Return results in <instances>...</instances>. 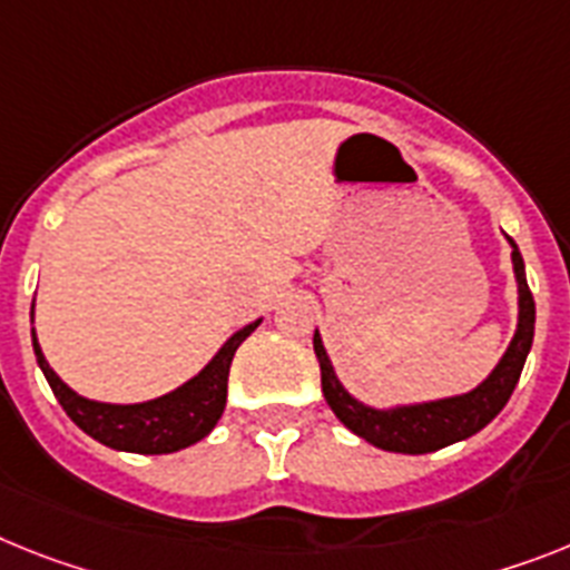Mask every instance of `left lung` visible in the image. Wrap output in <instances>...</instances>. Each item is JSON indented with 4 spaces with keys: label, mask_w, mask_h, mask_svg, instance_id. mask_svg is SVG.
<instances>
[{
    "label": "left lung",
    "mask_w": 570,
    "mask_h": 570,
    "mask_svg": "<svg viewBox=\"0 0 570 570\" xmlns=\"http://www.w3.org/2000/svg\"><path fill=\"white\" fill-rule=\"evenodd\" d=\"M510 246H513V272L515 286H519V324H515L513 342L507 344L499 365L492 367V374L478 389L466 391V394L443 396L432 403L394 405V409H374V405L358 403L356 396L347 394V389L338 382L322 336L315 330L313 347L318 365H322L324 400L353 434L367 440L371 446L385 449V452L425 455V452H438L458 440L472 438L504 409L521 376L524 358L533 344V324H537V304H533L528 277H524V261L513 240Z\"/></svg>",
    "instance_id": "obj_1"
}]
</instances>
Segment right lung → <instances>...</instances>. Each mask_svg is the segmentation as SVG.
I'll list each match as a JSON object with an SVG mask.
<instances>
[{"label":"right lung","mask_w":570,"mask_h":570,"mask_svg":"<svg viewBox=\"0 0 570 570\" xmlns=\"http://www.w3.org/2000/svg\"><path fill=\"white\" fill-rule=\"evenodd\" d=\"M33 318V309H31ZM261 318L237 330L217 356L190 376L185 385L176 391L147 403L132 405H115V403H98V400H86V396L75 394L60 376L51 371L37 342L33 338V353H37V365L49 380L51 391H55L57 403L63 405V411L71 417V423L80 425L89 438L118 452H138V455H170L185 446H194L196 440H203L205 434H212L217 420L223 417L228 396V367L243 342H246Z\"/></svg>","instance_id":"obj_1"}]
</instances>
